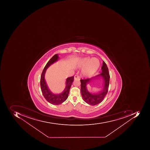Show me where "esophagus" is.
Returning a JSON list of instances; mask_svg holds the SVG:
<instances>
[{
  "mask_svg": "<svg viewBox=\"0 0 150 150\" xmlns=\"http://www.w3.org/2000/svg\"><path fill=\"white\" fill-rule=\"evenodd\" d=\"M74 80H79L80 79V77L78 75H75L74 76Z\"/></svg>",
  "mask_w": 150,
  "mask_h": 150,
  "instance_id": "esophagus-1",
  "label": "esophagus"
}]
</instances>
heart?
I'll list each match as a JSON object with an SVG mask.
<instances>
[{
  "label": "heart",
  "instance_id": "1",
  "mask_svg": "<svg viewBox=\"0 0 150 150\" xmlns=\"http://www.w3.org/2000/svg\"><path fill=\"white\" fill-rule=\"evenodd\" d=\"M80 67L84 68L82 69V76L85 77H90L95 74L100 66V62L96 58L91 59L89 57L84 58L81 60Z\"/></svg>",
  "mask_w": 150,
  "mask_h": 150
}]
</instances>
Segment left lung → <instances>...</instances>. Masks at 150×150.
I'll return each mask as SVG.
<instances>
[{
	"label": "left lung",
	"mask_w": 150,
	"mask_h": 150,
	"mask_svg": "<svg viewBox=\"0 0 150 150\" xmlns=\"http://www.w3.org/2000/svg\"><path fill=\"white\" fill-rule=\"evenodd\" d=\"M101 69L102 73L96 76L91 79L80 80L81 82V96L85 102L91 105H96L101 103L108 92L110 76L107 65L104 61L103 62ZM100 77H102L104 81L103 90L97 93H91L89 92L86 88L87 83L91 81L92 79H97V78H99Z\"/></svg>",
	"instance_id": "obj_1"
}]
</instances>
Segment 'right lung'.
<instances>
[{
    "mask_svg": "<svg viewBox=\"0 0 150 150\" xmlns=\"http://www.w3.org/2000/svg\"><path fill=\"white\" fill-rule=\"evenodd\" d=\"M59 57L58 54L54 55L46 64L41 74L40 78V88L43 96L46 100L52 105H58L67 100L69 93L70 89L74 80V76L68 77L66 81V86L63 92L59 94L53 93L48 88L45 79V72L47 68L54 63L57 62Z\"/></svg>",
    "mask_w": 150,
    "mask_h": 150,
    "instance_id": "1",
    "label": "right lung"
}]
</instances>
